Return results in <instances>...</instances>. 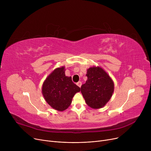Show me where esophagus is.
<instances>
[{"mask_svg":"<svg viewBox=\"0 0 151 151\" xmlns=\"http://www.w3.org/2000/svg\"><path fill=\"white\" fill-rule=\"evenodd\" d=\"M76 84L78 85V86H79V87H80V88H81V84H82V83H81V81H79V82H78V83H76Z\"/></svg>","mask_w":151,"mask_h":151,"instance_id":"34e87169","label":"esophagus"}]
</instances>
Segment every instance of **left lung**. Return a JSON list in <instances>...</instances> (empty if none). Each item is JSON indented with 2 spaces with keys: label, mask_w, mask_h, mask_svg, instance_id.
I'll list each match as a JSON object with an SVG mask.
<instances>
[{
  "label": "left lung",
  "mask_w": 151,
  "mask_h": 151,
  "mask_svg": "<svg viewBox=\"0 0 151 151\" xmlns=\"http://www.w3.org/2000/svg\"><path fill=\"white\" fill-rule=\"evenodd\" d=\"M88 80L81 87L86 103L91 108L99 109L106 105L114 92V83L109 76L100 67L87 71Z\"/></svg>",
  "instance_id": "1"
}]
</instances>
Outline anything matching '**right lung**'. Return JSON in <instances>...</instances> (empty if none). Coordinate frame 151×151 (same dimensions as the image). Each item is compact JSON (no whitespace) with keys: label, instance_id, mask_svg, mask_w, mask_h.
I'll list each match as a JSON object with an SVG mask.
<instances>
[{"label":"right lung","instance_id":"obj_1","mask_svg":"<svg viewBox=\"0 0 151 151\" xmlns=\"http://www.w3.org/2000/svg\"><path fill=\"white\" fill-rule=\"evenodd\" d=\"M64 70L63 67L54 70L46 79L42 87L43 96L46 102L60 111L66 109L75 94L80 91L71 77L65 76Z\"/></svg>","mask_w":151,"mask_h":151}]
</instances>
